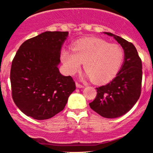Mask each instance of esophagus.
Masks as SVG:
<instances>
[{"mask_svg":"<svg viewBox=\"0 0 153 153\" xmlns=\"http://www.w3.org/2000/svg\"><path fill=\"white\" fill-rule=\"evenodd\" d=\"M76 86L77 88H83V87H84V85L81 84V83H79L78 82H76Z\"/></svg>","mask_w":153,"mask_h":153,"instance_id":"1","label":"esophagus"}]
</instances>
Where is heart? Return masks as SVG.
Wrapping results in <instances>:
<instances>
[{
  "label": "heart",
  "instance_id": "heart-1",
  "mask_svg": "<svg viewBox=\"0 0 153 153\" xmlns=\"http://www.w3.org/2000/svg\"><path fill=\"white\" fill-rule=\"evenodd\" d=\"M72 52L63 50L61 59L67 72L73 75L80 70L81 63L91 81L101 84L111 80L122 64L124 53L117 44L99 38H87L74 45Z\"/></svg>",
  "mask_w": 153,
  "mask_h": 153
}]
</instances>
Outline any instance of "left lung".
<instances>
[{"label":"left lung","instance_id":"1","mask_svg":"<svg viewBox=\"0 0 153 153\" xmlns=\"http://www.w3.org/2000/svg\"><path fill=\"white\" fill-rule=\"evenodd\" d=\"M124 49L125 61L116 76L105 85L96 88L97 95L89 104L94 111L107 118H118L128 112L141 93L142 62L132 43L111 33Z\"/></svg>","mask_w":153,"mask_h":153}]
</instances>
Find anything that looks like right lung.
<instances>
[{
	"mask_svg": "<svg viewBox=\"0 0 153 153\" xmlns=\"http://www.w3.org/2000/svg\"><path fill=\"white\" fill-rule=\"evenodd\" d=\"M68 35V31H47L27 39L16 51L10 70L12 96L26 116L52 118L64 109L76 89L72 77L62 76L58 68Z\"/></svg>",
	"mask_w": 153,
	"mask_h": 153,
	"instance_id": "1",
	"label": "right lung"
}]
</instances>
